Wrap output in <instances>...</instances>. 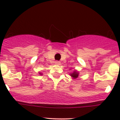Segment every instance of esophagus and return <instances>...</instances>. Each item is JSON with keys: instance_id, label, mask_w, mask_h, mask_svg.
<instances>
[{"instance_id": "34e87169", "label": "esophagus", "mask_w": 120, "mask_h": 120, "mask_svg": "<svg viewBox=\"0 0 120 120\" xmlns=\"http://www.w3.org/2000/svg\"><path fill=\"white\" fill-rule=\"evenodd\" d=\"M55 64H56V65H60V62H59V61H56V62H55Z\"/></svg>"}]
</instances>
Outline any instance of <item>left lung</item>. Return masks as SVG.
<instances>
[{"label":"left lung","mask_w":120,"mask_h":120,"mask_svg":"<svg viewBox=\"0 0 120 120\" xmlns=\"http://www.w3.org/2000/svg\"><path fill=\"white\" fill-rule=\"evenodd\" d=\"M79 73H78L77 71H74L73 73H70V76H71V77H73V79H75L79 77Z\"/></svg>","instance_id":"1"}]
</instances>
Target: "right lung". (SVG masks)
Here are the masks:
<instances>
[{"label": "right lung", "mask_w": 120, "mask_h": 120, "mask_svg": "<svg viewBox=\"0 0 120 120\" xmlns=\"http://www.w3.org/2000/svg\"><path fill=\"white\" fill-rule=\"evenodd\" d=\"M39 74H40V75H42V74H41V73H39Z\"/></svg>", "instance_id": "obj_1"}]
</instances>
